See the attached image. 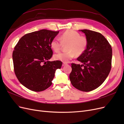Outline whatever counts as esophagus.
I'll return each instance as SVG.
<instances>
[{
  "mask_svg": "<svg viewBox=\"0 0 124 124\" xmlns=\"http://www.w3.org/2000/svg\"><path fill=\"white\" fill-rule=\"evenodd\" d=\"M67 65V63H66V62H63V63H62V66H66Z\"/></svg>",
  "mask_w": 124,
  "mask_h": 124,
  "instance_id": "esophagus-1",
  "label": "esophagus"
}]
</instances>
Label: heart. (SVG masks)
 Returning <instances> with one entry per match:
<instances>
[{
  "mask_svg": "<svg viewBox=\"0 0 124 124\" xmlns=\"http://www.w3.org/2000/svg\"><path fill=\"white\" fill-rule=\"evenodd\" d=\"M60 40L54 38L51 42V47L55 52L61 50L63 45H67L65 52H61L54 56L56 61L68 62L75 55L80 56L83 54L87 47L88 41L86 37L81 36L80 34L73 30H68L63 32L60 37Z\"/></svg>",
  "mask_w": 124,
  "mask_h": 124,
  "instance_id": "1",
  "label": "heart"
}]
</instances>
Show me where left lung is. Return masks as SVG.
Returning a JSON list of instances; mask_svg holds the SVG:
<instances>
[{
	"label": "left lung",
	"instance_id": "left-lung-1",
	"mask_svg": "<svg viewBox=\"0 0 124 124\" xmlns=\"http://www.w3.org/2000/svg\"><path fill=\"white\" fill-rule=\"evenodd\" d=\"M80 31L85 33L87 47L77 58L83 65L71 63L69 78L75 88L87 92L98 88L108 77L111 69L112 50L100 33L88 29Z\"/></svg>",
	"mask_w": 124,
	"mask_h": 124
}]
</instances>
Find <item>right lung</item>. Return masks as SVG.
Masks as SVG:
<instances>
[{"label":"right lung","mask_w":124,"mask_h":124,"mask_svg":"<svg viewBox=\"0 0 124 124\" xmlns=\"http://www.w3.org/2000/svg\"><path fill=\"white\" fill-rule=\"evenodd\" d=\"M58 33L46 29L28 33L14 47V73L20 83L31 91L41 92L49 87L56 69L61 68V61H48L53 55L51 42Z\"/></svg>","instance_id":"1"}]
</instances>
